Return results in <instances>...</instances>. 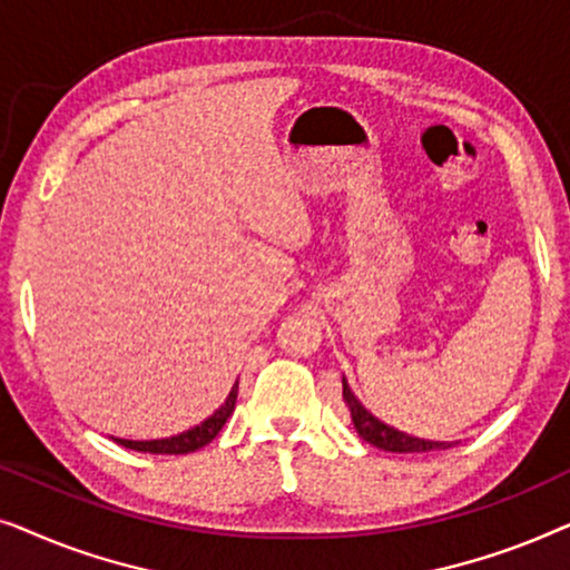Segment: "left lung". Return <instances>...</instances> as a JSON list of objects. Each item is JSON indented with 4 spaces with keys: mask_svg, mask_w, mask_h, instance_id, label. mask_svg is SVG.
I'll list each match as a JSON object with an SVG mask.
<instances>
[{
    "mask_svg": "<svg viewBox=\"0 0 570 570\" xmlns=\"http://www.w3.org/2000/svg\"><path fill=\"white\" fill-rule=\"evenodd\" d=\"M342 400L347 402L350 417H353L357 435H361L363 441H368L371 446L392 451V454H412V451H433V449L451 446L446 441H425V439H417V435H410L404 431H396L392 425L381 423L373 412L363 407V402L353 394V389H350L345 376H342Z\"/></svg>",
    "mask_w": 570,
    "mask_h": 570,
    "instance_id": "8db88e82",
    "label": "left lung"
}]
</instances>
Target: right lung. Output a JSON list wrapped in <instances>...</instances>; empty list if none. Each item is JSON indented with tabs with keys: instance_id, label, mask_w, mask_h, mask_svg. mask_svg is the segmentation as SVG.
Segmentation results:
<instances>
[{
	"instance_id": "right-lung-1",
	"label": "right lung",
	"mask_w": 570,
	"mask_h": 570,
	"mask_svg": "<svg viewBox=\"0 0 570 570\" xmlns=\"http://www.w3.org/2000/svg\"><path fill=\"white\" fill-rule=\"evenodd\" d=\"M236 396H238V381L233 384L230 394L225 396L220 410H215L205 423L191 428V431H186L181 435H170V439H160V441L116 439V443H121L124 449H131V451H145V454H191V451L207 446V443L223 431V425L228 423L233 410H236Z\"/></svg>"
}]
</instances>
